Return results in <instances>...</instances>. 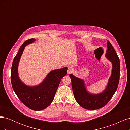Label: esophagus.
<instances>
[{"label":"esophagus","instance_id":"obj_1","mask_svg":"<svg viewBox=\"0 0 130 130\" xmlns=\"http://www.w3.org/2000/svg\"><path fill=\"white\" fill-rule=\"evenodd\" d=\"M73 72H74V69H73V68H72V67H69V68H68V70H67V74H71V73H72Z\"/></svg>","mask_w":130,"mask_h":130}]
</instances>
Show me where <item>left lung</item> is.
<instances>
[{
	"label": "left lung",
	"instance_id": "obj_1",
	"mask_svg": "<svg viewBox=\"0 0 130 130\" xmlns=\"http://www.w3.org/2000/svg\"><path fill=\"white\" fill-rule=\"evenodd\" d=\"M105 57L112 64V73L108 83L103 92L93 94L88 92L84 80L70 74L72 86L75 98L81 107L88 110L103 107L111 99L118 86L120 74V61L111 43L107 42V49Z\"/></svg>",
	"mask_w": 130,
	"mask_h": 130
}]
</instances>
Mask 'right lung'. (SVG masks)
<instances>
[{"label":"right lung","instance_id":"right-lung-1","mask_svg":"<svg viewBox=\"0 0 130 130\" xmlns=\"http://www.w3.org/2000/svg\"><path fill=\"white\" fill-rule=\"evenodd\" d=\"M35 41L34 38L30 39L20 47L12 66L11 80L12 88L19 99L29 108L41 111L52 103L61 79L67 74V67L52 70L38 85L25 84L18 76V64L25 47Z\"/></svg>","mask_w":130,"mask_h":130}]
</instances>
